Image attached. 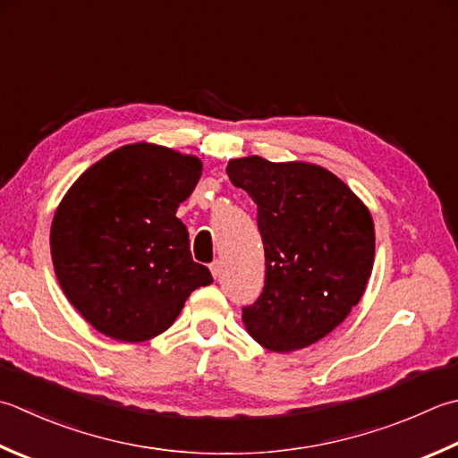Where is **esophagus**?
Segmentation results:
<instances>
[{"label": "esophagus", "instance_id": "obj_1", "mask_svg": "<svg viewBox=\"0 0 458 458\" xmlns=\"http://www.w3.org/2000/svg\"><path fill=\"white\" fill-rule=\"evenodd\" d=\"M210 272H212L214 277H220V274H222V262H218V259H216V262H212L210 264Z\"/></svg>", "mask_w": 458, "mask_h": 458}]
</instances>
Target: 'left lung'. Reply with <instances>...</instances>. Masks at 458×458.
Instances as JSON below:
<instances>
[{
    "label": "left lung",
    "instance_id": "obj_1",
    "mask_svg": "<svg viewBox=\"0 0 458 458\" xmlns=\"http://www.w3.org/2000/svg\"><path fill=\"white\" fill-rule=\"evenodd\" d=\"M226 173L258 204L266 254L264 290L242 308L246 331L276 353L319 342L365 292L375 258L371 212L318 165L244 157Z\"/></svg>",
    "mask_w": 458,
    "mask_h": 458
}]
</instances>
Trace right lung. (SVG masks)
Listing matches in <instances>:
<instances>
[{
  "label": "right lung",
  "instance_id": "1",
  "mask_svg": "<svg viewBox=\"0 0 458 458\" xmlns=\"http://www.w3.org/2000/svg\"><path fill=\"white\" fill-rule=\"evenodd\" d=\"M200 174V158L137 142L87 168L63 196L51 224L53 267L97 331L147 342L174 324L188 295L212 284L176 218Z\"/></svg>",
  "mask_w": 458,
  "mask_h": 458
}]
</instances>
